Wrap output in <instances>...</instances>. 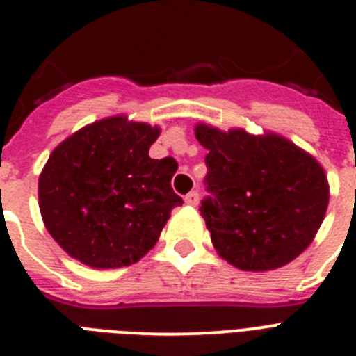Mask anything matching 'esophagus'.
Listing matches in <instances>:
<instances>
[{"label": "esophagus", "mask_w": 356, "mask_h": 356, "mask_svg": "<svg viewBox=\"0 0 356 356\" xmlns=\"http://www.w3.org/2000/svg\"><path fill=\"white\" fill-rule=\"evenodd\" d=\"M185 203H187L188 207H197V203H200V194H197V191L188 193L187 196H185Z\"/></svg>", "instance_id": "34e87169"}]
</instances>
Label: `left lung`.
<instances>
[{
  "instance_id": "1",
  "label": "left lung",
  "mask_w": 356,
  "mask_h": 356,
  "mask_svg": "<svg viewBox=\"0 0 356 356\" xmlns=\"http://www.w3.org/2000/svg\"><path fill=\"white\" fill-rule=\"evenodd\" d=\"M209 149L201 216L216 251L242 271H273L300 257L328 209L325 169L310 153L276 134L221 131L200 122Z\"/></svg>"
}]
</instances>
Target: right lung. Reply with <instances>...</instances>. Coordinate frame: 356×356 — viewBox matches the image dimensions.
<instances>
[{
  "instance_id": "right-lung-1",
  "label": "right lung",
  "mask_w": 356,
  "mask_h": 356,
  "mask_svg": "<svg viewBox=\"0 0 356 356\" xmlns=\"http://www.w3.org/2000/svg\"><path fill=\"white\" fill-rule=\"evenodd\" d=\"M160 128L114 115L87 124L53 149L39 176L44 226L81 264L118 269L139 262L181 205L172 159L149 156Z\"/></svg>"
}]
</instances>
